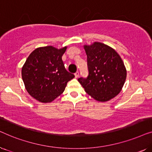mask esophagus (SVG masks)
Returning a JSON list of instances; mask_svg holds the SVG:
<instances>
[{
    "label": "esophagus",
    "mask_w": 152,
    "mask_h": 152,
    "mask_svg": "<svg viewBox=\"0 0 152 152\" xmlns=\"http://www.w3.org/2000/svg\"><path fill=\"white\" fill-rule=\"evenodd\" d=\"M75 76L76 78L79 77V76H80V72H79L78 71H77L75 73Z\"/></svg>",
    "instance_id": "esophagus-1"
}]
</instances>
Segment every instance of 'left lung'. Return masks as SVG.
Wrapping results in <instances>:
<instances>
[{
	"label": "left lung",
	"mask_w": 152,
	"mask_h": 152,
	"mask_svg": "<svg viewBox=\"0 0 152 152\" xmlns=\"http://www.w3.org/2000/svg\"><path fill=\"white\" fill-rule=\"evenodd\" d=\"M88 75L79 82L86 92L99 102L109 101L120 92L126 77L123 61L115 50L104 43L84 45Z\"/></svg>",
	"instance_id": "obj_1"
}]
</instances>
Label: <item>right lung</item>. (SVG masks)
<instances>
[{"mask_svg":"<svg viewBox=\"0 0 152 152\" xmlns=\"http://www.w3.org/2000/svg\"><path fill=\"white\" fill-rule=\"evenodd\" d=\"M61 49L45 46L35 49L22 68V79L27 91L41 102L53 101L65 90L68 82L75 77L66 70Z\"/></svg>","mask_w":152,"mask_h":152,"instance_id":"1","label":"right lung"}]
</instances>
